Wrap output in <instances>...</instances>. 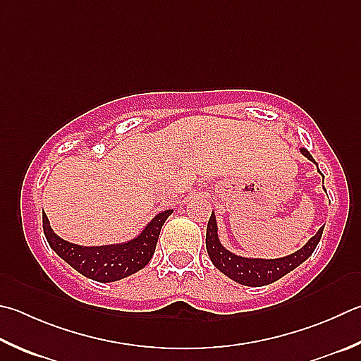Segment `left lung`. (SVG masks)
<instances>
[{
    "instance_id": "8db88e82",
    "label": "left lung",
    "mask_w": 361,
    "mask_h": 361,
    "mask_svg": "<svg viewBox=\"0 0 361 361\" xmlns=\"http://www.w3.org/2000/svg\"><path fill=\"white\" fill-rule=\"evenodd\" d=\"M301 154L306 156L307 159L316 162L312 159L306 148L300 149ZM319 170V169H317ZM320 172V170H319ZM324 227L319 228V232L307 241V243L298 249L297 252L281 259H249L241 257L228 251L221 245L218 237V224H216V216L212 213L207 226V251L209 259H212L213 265L218 268L221 273H224L226 276L233 279L235 283L249 286V287H260L271 284L274 281H278L284 276V274L290 273L298 265L310 257L314 252V249L319 245L320 238H322Z\"/></svg>"
}]
</instances>
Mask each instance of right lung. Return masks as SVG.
<instances>
[{
  "label": "right lung",
  "mask_w": 361,
  "mask_h": 361,
  "mask_svg": "<svg viewBox=\"0 0 361 361\" xmlns=\"http://www.w3.org/2000/svg\"><path fill=\"white\" fill-rule=\"evenodd\" d=\"M170 214L172 209L158 213L135 238L106 246H80L60 238L50 227L45 213L42 227L50 247L72 268L97 283H114L142 270L152 260L161 228Z\"/></svg>",
  "instance_id": "right-lung-1"
}]
</instances>
